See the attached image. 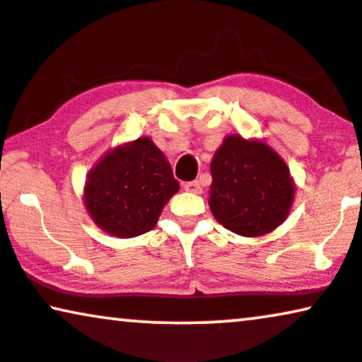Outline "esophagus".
<instances>
[{
    "mask_svg": "<svg viewBox=\"0 0 362 362\" xmlns=\"http://www.w3.org/2000/svg\"><path fill=\"white\" fill-rule=\"evenodd\" d=\"M184 189L187 192H190V194H202V185H200L197 180L187 182V184H184Z\"/></svg>",
    "mask_w": 362,
    "mask_h": 362,
    "instance_id": "34e87169",
    "label": "esophagus"
}]
</instances>
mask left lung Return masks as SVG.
Here are the masks:
<instances>
[{
	"label": "left lung",
	"instance_id": "1",
	"mask_svg": "<svg viewBox=\"0 0 362 362\" xmlns=\"http://www.w3.org/2000/svg\"><path fill=\"white\" fill-rule=\"evenodd\" d=\"M209 205L215 221L242 237L276 230L291 214L296 182L271 145L227 135L215 150Z\"/></svg>",
	"mask_w": 362,
	"mask_h": 362
}]
</instances>
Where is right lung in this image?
<instances>
[{"label":"right lung","mask_w":362,"mask_h":362,"mask_svg":"<svg viewBox=\"0 0 362 362\" xmlns=\"http://www.w3.org/2000/svg\"><path fill=\"white\" fill-rule=\"evenodd\" d=\"M180 185L150 136L110 148L88 172L83 204L103 232L130 239L152 230Z\"/></svg>","instance_id":"right-lung-1"}]
</instances>
